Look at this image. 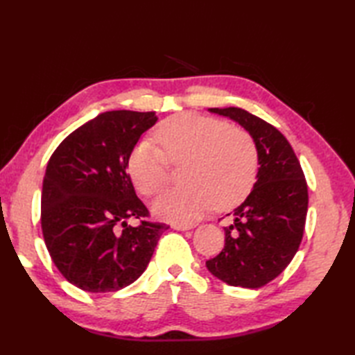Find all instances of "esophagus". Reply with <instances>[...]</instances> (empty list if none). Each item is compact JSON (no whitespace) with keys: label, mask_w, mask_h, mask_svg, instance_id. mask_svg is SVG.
Here are the masks:
<instances>
[{"label":"esophagus","mask_w":355,"mask_h":355,"mask_svg":"<svg viewBox=\"0 0 355 355\" xmlns=\"http://www.w3.org/2000/svg\"><path fill=\"white\" fill-rule=\"evenodd\" d=\"M193 227H195V224H180V223L172 224V229H175V230H191Z\"/></svg>","instance_id":"obj_1"}]
</instances>
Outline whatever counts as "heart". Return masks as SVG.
<instances>
[{"label":"heart","instance_id":"heart-1","mask_svg":"<svg viewBox=\"0 0 355 355\" xmlns=\"http://www.w3.org/2000/svg\"><path fill=\"white\" fill-rule=\"evenodd\" d=\"M155 139L141 140L128 162L139 192L154 197L169 180L171 164L186 163L183 187L164 192L155 214L172 223L187 224L215 205L230 209L253 189L259 171L253 137L227 122L198 114H178L157 126Z\"/></svg>","mask_w":355,"mask_h":355}]
</instances>
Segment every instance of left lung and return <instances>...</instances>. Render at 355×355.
Returning <instances> with one entry per match:
<instances>
[{
    "instance_id": "1",
    "label": "left lung",
    "mask_w": 355,
    "mask_h": 355,
    "mask_svg": "<svg viewBox=\"0 0 355 355\" xmlns=\"http://www.w3.org/2000/svg\"><path fill=\"white\" fill-rule=\"evenodd\" d=\"M250 132L259 154L258 180L224 227L223 252L206 261L215 277L233 286L259 288L273 281L302 243L308 186L291 145L273 125L243 108H209Z\"/></svg>"
}]
</instances>
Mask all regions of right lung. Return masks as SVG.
I'll return each mask as SVG.
<instances>
[{"label":"right lung","instance_id":"obj_1","mask_svg":"<svg viewBox=\"0 0 355 355\" xmlns=\"http://www.w3.org/2000/svg\"><path fill=\"white\" fill-rule=\"evenodd\" d=\"M155 122L153 111L102 112L50 157L42 183V235L58 270L80 290L110 293L137 281L169 229L149 221L126 172L135 143ZM130 217L139 225H128Z\"/></svg>","mask_w":355,"mask_h":355}]
</instances>
